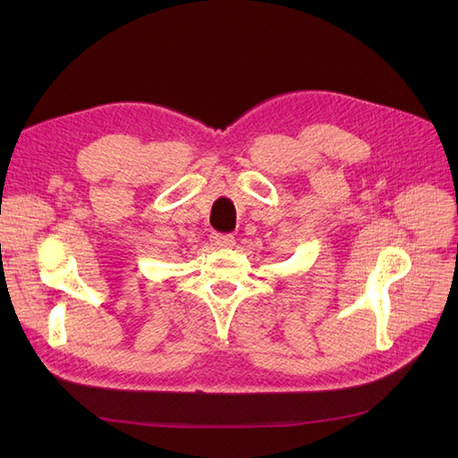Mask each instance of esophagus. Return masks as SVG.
<instances>
[{
  "instance_id": "1",
  "label": "esophagus",
  "mask_w": 458,
  "mask_h": 458,
  "mask_svg": "<svg viewBox=\"0 0 458 458\" xmlns=\"http://www.w3.org/2000/svg\"><path fill=\"white\" fill-rule=\"evenodd\" d=\"M210 242H212L214 248H233L234 246V237H233V234L214 233L210 237Z\"/></svg>"
}]
</instances>
